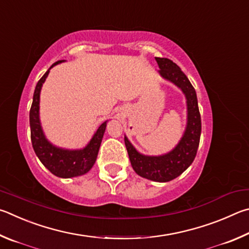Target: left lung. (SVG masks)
<instances>
[{
  "mask_svg": "<svg viewBox=\"0 0 249 249\" xmlns=\"http://www.w3.org/2000/svg\"><path fill=\"white\" fill-rule=\"evenodd\" d=\"M155 60L159 64L160 77L177 86L185 95L187 106L185 131L175 147L160 155L140 153L125 134L124 144L133 171L139 176L149 180L166 182L181 175L193 164L201 136V117L199 112L197 94L181 69L169 59L155 58Z\"/></svg>",
  "mask_w": 249,
  "mask_h": 249,
  "instance_id": "8db88e82",
  "label": "left lung"
}]
</instances>
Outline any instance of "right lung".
Here are the masks:
<instances>
[{
    "instance_id": "right-lung-1",
    "label": "right lung",
    "mask_w": 249,
    "mask_h": 249,
    "mask_svg": "<svg viewBox=\"0 0 249 249\" xmlns=\"http://www.w3.org/2000/svg\"><path fill=\"white\" fill-rule=\"evenodd\" d=\"M65 62V60L56 61L38 81L34 91L33 104L29 112L30 137L33 147L38 159L47 169L60 178H72L83 176L94 166L102 143L108 120L104 121L96 130L89 142L81 149H65L48 140L40 121V93L43 83L49 75L50 70L56 64Z\"/></svg>"
}]
</instances>
